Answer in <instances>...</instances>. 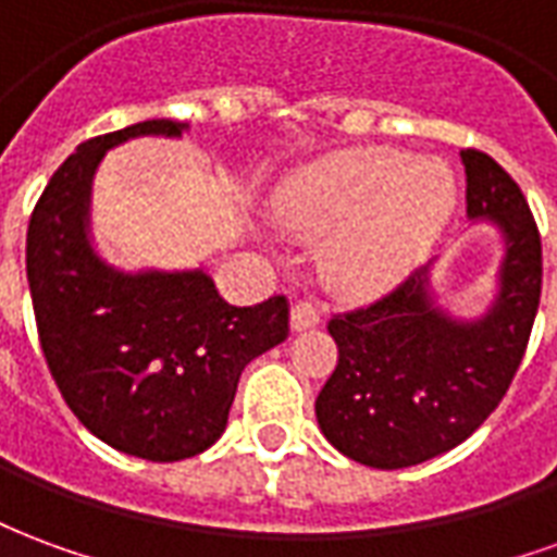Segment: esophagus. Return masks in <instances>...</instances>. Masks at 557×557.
<instances>
[{
	"mask_svg": "<svg viewBox=\"0 0 557 557\" xmlns=\"http://www.w3.org/2000/svg\"><path fill=\"white\" fill-rule=\"evenodd\" d=\"M292 331H307V327L319 325V307L310 301H298L289 313Z\"/></svg>",
	"mask_w": 557,
	"mask_h": 557,
	"instance_id": "obj_1",
	"label": "esophagus"
}]
</instances>
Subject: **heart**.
<instances>
[{
  "mask_svg": "<svg viewBox=\"0 0 557 557\" xmlns=\"http://www.w3.org/2000/svg\"><path fill=\"white\" fill-rule=\"evenodd\" d=\"M454 170L399 148H349L295 170L277 214L301 235H331L325 274L343 292H382L426 256L454 214Z\"/></svg>",
  "mask_w": 557,
  "mask_h": 557,
  "instance_id": "1",
  "label": "heart"
}]
</instances>
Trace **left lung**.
<instances>
[{
    "label": "left lung",
    "instance_id": "1",
    "mask_svg": "<svg viewBox=\"0 0 557 557\" xmlns=\"http://www.w3.org/2000/svg\"><path fill=\"white\" fill-rule=\"evenodd\" d=\"M471 223L502 238L495 295L471 319L438 301L430 265L399 289L327 331L339 361L315 397V420L339 454L370 468H409L454 450L502 403L537 315L543 253L519 184L483 151L466 148Z\"/></svg>",
    "mask_w": 557,
    "mask_h": 557
}]
</instances>
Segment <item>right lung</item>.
<instances>
[{
    "label": "right lung",
    "instance_id": "1",
    "mask_svg": "<svg viewBox=\"0 0 557 557\" xmlns=\"http://www.w3.org/2000/svg\"><path fill=\"white\" fill-rule=\"evenodd\" d=\"M190 125L148 119L77 146L53 172L26 232V277L44 358L79 423L115 450L178 462L226 430L244 367L289 334L286 298L232 307L202 268L107 262L91 238L103 154Z\"/></svg>",
    "mask_w": 557,
    "mask_h": 557
}]
</instances>
